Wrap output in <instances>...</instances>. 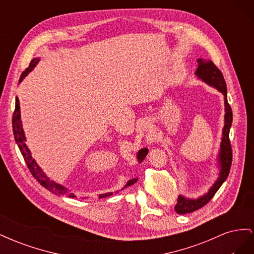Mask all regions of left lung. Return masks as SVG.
<instances>
[{
    "label": "left lung",
    "mask_w": 254,
    "mask_h": 254,
    "mask_svg": "<svg viewBox=\"0 0 254 254\" xmlns=\"http://www.w3.org/2000/svg\"><path fill=\"white\" fill-rule=\"evenodd\" d=\"M197 68L195 71V75L199 79L207 83L209 86L218 90L220 93L224 95L225 101V125L222 128L221 142L220 147L217 156V165H218V178L214 182L213 186L207 190V193L198 198H188L182 195L178 196V200L175 205V211L178 214H187L191 213L198 209H200L203 205L209 202L213 196L216 194V191L222 186V183L228 178L230 173V167L232 163V149L231 144L229 140L230 128L232 125V110L231 107L228 104L227 98V84L225 81L222 73L218 70L217 66L215 65L211 60H206L199 58L197 59Z\"/></svg>",
    "instance_id": "8db88e82"
}]
</instances>
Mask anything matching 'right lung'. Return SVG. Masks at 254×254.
I'll use <instances>...</instances> for the list:
<instances>
[{
  "label": "right lung",
  "instance_id": "add662e5",
  "mask_svg": "<svg viewBox=\"0 0 254 254\" xmlns=\"http://www.w3.org/2000/svg\"><path fill=\"white\" fill-rule=\"evenodd\" d=\"M40 61V58H34L32 61H30L29 66L26 68V70L21 74V77L19 80V83L24 79L26 76L28 75L29 72H32L34 70V67L38 64V63ZM12 130H13V135H14V140H16V143L18 145V147L22 153L23 158H24L25 163L28 167L29 172L32 173V175L35 177V179L39 182L43 188L49 190L51 193L55 194V195H66L71 198L76 197L74 193H72L71 190H68L65 187L61 186V184L55 182L54 180H51L49 177L45 175V173L41 170V167L37 164L35 159L32 157V152L28 149L27 145L25 144L26 137L24 130H23L22 127V121H21V112H20V103H19V98H16V108H14V112L12 115ZM148 149L144 147L140 149L136 153V161L137 163H141L142 161L145 159V157L147 156ZM137 181V178H132L127 181V183L124 186V188H122V190H125L126 188L132 186ZM115 193H119V190L115 191ZM113 195V191H109V193H105L101 194L98 197L99 198H105V197H109Z\"/></svg>",
  "mask_w": 254,
  "mask_h": 254
}]
</instances>
